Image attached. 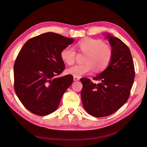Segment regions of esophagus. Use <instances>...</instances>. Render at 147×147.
I'll return each mask as SVG.
<instances>
[{
  "instance_id": "34e87169",
  "label": "esophagus",
  "mask_w": 147,
  "mask_h": 147,
  "mask_svg": "<svg viewBox=\"0 0 147 147\" xmlns=\"http://www.w3.org/2000/svg\"><path fill=\"white\" fill-rule=\"evenodd\" d=\"M73 80H74V81H78V80H80V79H79V78H78V77H75V76H74Z\"/></svg>"
}]
</instances>
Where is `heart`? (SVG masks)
<instances>
[{"label":"heart","instance_id":"heart-1","mask_svg":"<svg viewBox=\"0 0 147 147\" xmlns=\"http://www.w3.org/2000/svg\"><path fill=\"white\" fill-rule=\"evenodd\" d=\"M79 52L86 53L83 64L75 65L69 68L67 73L75 77H80L92 73L95 69L96 72L102 71L109 65L113 57L111 46L101 40L86 37L76 45ZM76 53L70 47L65 48L61 52V58L67 65L74 63Z\"/></svg>","mask_w":147,"mask_h":147}]
</instances>
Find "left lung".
<instances>
[{"instance_id": "left-lung-1", "label": "left lung", "mask_w": 147, "mask_h": 147, "mask_svg": "<svg viewBox=\"0 0 147 147\" xmlns=\"http://www.w3.org/2000/svg\"><path fill=\"white\" fill-rule=\"evenodd\" d=\"M107 37L113 50L110 63L105 70L90 79L82 78L81 98L84 109L96 117L110 115L121 107L129 97L135 78V67L128 46L110 34Z\"/></svg>"}]
</instances>
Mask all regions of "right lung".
Wrapping results in <instances>:
<instances>
[{
	"label": "right lung",
	"mask_w": 147,
	"mask_h": 147,
	"mask_svg": "<svg viewBox=\"0 0 147 147\" xmlns=\"http://www.w3.org/2000/svg\"><path fill=\"white\" fill-rule=\"evenodd\" d=\"M73 41L48 32L30 38L20 50L13 66L14 90L30 112L43 116L57 109L73 81L70 74L55 78L65 69L61 52Z\"/></svg>",
	"instance_id": "1"
}]
</instances>
